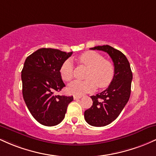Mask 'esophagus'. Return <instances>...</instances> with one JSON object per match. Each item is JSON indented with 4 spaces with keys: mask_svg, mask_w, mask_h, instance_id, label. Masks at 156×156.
<instances>
[{
    "mask_svg": "<svg viewBox=\"0 0 156 156\" xmlns=\"http://www.w3.org/2000/svg\"><path fill=\"white\" fill-rule=\"evenodd\" d=\"M80 98H82V96H76V95L73 96V99H80Z\"/></svg>",
    "mask_w": 156,
    "mask_h": 156,
    "instance_id": "1",
    "label": "esophagus"
}]
</instances>
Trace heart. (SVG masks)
<instances>
[{"label": "heart", "instance_id": "b5f03b06", "mask_svg": "<svg viewBox=\"0 0 156 156\" xmlns=\"http://www.w3.org/2000/svg\"><path fill=\"white\" fill-rule=\"evenodd\" d=\"M80 65L86 66L88 71L84 81L76 80L70 83L68 91L73 95L81 96L94 91L97 85L99 88H105L111 83L114 76V66L111 61L105 59L102 55L96 51H86L76 58ZM74 66L71 59H66L62 64L59 73L65 81H71L73 77Z\"/></svg>", "mask_w": 156, "mask_h": 156}]
</instances>
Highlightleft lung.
Returning <instances> with one entry per match:
<instances>
[{
    "instance_id": "obj_1",
    "label": "left lung",
    "mask_w": 156,
    "mask_h": 156,
    "mask_svg": "<svg viewBox=\"0 0 156 156\" xmlns=\"http://www.w3.org/2000/svg\"><path fill=\"white\" fill-rule=\"evenodd\" d=\"M90 49L108 53L114 65L115 73L111 85L104 91L90 97L93 105L84 113L87 124L103 127L116 119L128 101L133 73L129 61L120 51L108 45L95 46Z\"/></svg>"
}]
</instances>
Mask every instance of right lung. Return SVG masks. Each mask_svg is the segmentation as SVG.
Here are the masks:
<instances>
[{
  "mask_svg": "<svg viewBox=\"0 0 156 156\" xmlns=\"http://www.w3.org/2000/svg\"><path fill=\"white\" fill-rule=\"evenodd\" d=\"M72 52L40 48L26 59L21 71L23 97L31 114L41 125L55 126L65 118L73 97L55 95L66 85L59 73Z\"/></svg>",
  "mask_w": 156,
  "mask_h": 156,
  "instance_id": "add662e5",
  "label": "right lung"
}]
</instances>
